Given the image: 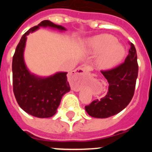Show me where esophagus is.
<instances>
[{"label": "esophagus", "mask_w": 152, "mask_h": 152, "mask_svg": "<svg viewBox=\"0 0 152 152\" xmlns=\"http://www.w3.org/2000/svg\"><path fill=\"white\" fill-rule=\"evenodd\" d=\"M88 72V71L86 68H78V69L75 70V72H73V73L71 74V79L77 83L82 82Z\"/></svg>", "instance_id": "esophagus-1"}]
</instances>
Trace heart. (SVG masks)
<instances>
[{
    "instance_id": "obj_1",
    "label": "heart",
    "mask_w": 152,
    "mask_h": 152,
    "mask_svg": "<svg viewBox=\"0 0 152 152\" xmlns=\"http://www.w3.org/2000/svg\"><path fill=\"white\" fill-rule=\"evenodd\" d=\"M85 46L93 54H99L96 65L101 70L115 68L123 61L126 55L124 46L118 42L115 36L110 34L93 36L86 41Z\"/></svg>"
}]
</instances>
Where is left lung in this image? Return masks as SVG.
Returning a JSON list of instances; mask_svg holds the SVG:
<instances>
[{
  "label": "left lung",
  "mask_w": 152,
  "mask_h": 152,
  "mask_svg": "<svg viewBox=\"0 0 152 152\" xmlns=\"http://www.w3.org/2000/svg\"><path fill=\"white\" fill-rule=\"evenodd\" d=\"M130 49L124 63L110 71L101 72L109 83L108 92L100 100H94L85 107L86 112L92 117L104 119L114 116L124 110L134 95L138 77L136 49L129 42Z\"/></svg>",
  "instance_id": "8db88e82"
}]
</instances>
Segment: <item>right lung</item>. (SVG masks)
Masks as SVG:
<instances>
[{
  "instance_id": "1",
  "label": "right lung",
  "mask_w": 152,
  "mask_h": 152,
  "mask_svg": "<svg viewBox=\"0 0 152 152\" xmlns=\"http://www.w3.org/2000/svg\"><path fill=\"white\" fill-rule=\"evenodd\" d=\"M40 27H49L60 32L67 30L61 25L43 20L23 35L16 48L12 62L13 93L23 110L35 117L49 118L56 113L63 95L69 92L71 88L67 81L68 72H58L42 77L28 69L24 61L27 36Z\"/></svg>"
}]
</instances>
